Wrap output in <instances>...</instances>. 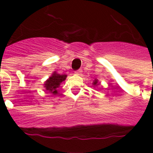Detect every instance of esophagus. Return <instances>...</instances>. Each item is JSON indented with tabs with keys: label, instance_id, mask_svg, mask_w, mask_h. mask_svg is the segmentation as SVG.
<instances>
[{
	"label": "esophagus",
	"instance_id": "1",
	"mask_svg": "<svg viewBox=\"0 0 153 153\" xmlns=\"http://www.w3.org/2000/svg\"><path fill=\"white\" fill-rule=\"evenodd\" d=\"M82 72H83V70H78L75 71V74H78V75H80V74H82Z\"/></svg>",
	"mask_w": 153,
	"mask_h": 153
}]
</instances>
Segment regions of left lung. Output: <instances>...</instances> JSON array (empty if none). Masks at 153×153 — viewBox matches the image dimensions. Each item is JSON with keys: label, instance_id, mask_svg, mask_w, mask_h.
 I'll use <instances>...</instances> for the list:
<instances>
[{"label": "left lung", "instance_id": "obj_1", "mask_svg": "<svg viewBox=\"0 0 153 153\" xmlns=\"http://www.w3.org/2000/svg\"><path fill=\"white\" fill-rule=\"evenodd\" d=\"M97 82H98V81H97V79H95V80H94V81H93V85H94V86H97V85L99 84V83H97Z\"/></svg>", "mask_w": 153, "mask_h": 153}]
</instances>
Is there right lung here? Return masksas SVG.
Masks as SVG:
<instances>
[{
    "label": "right lung",
    "instance_id": "add662e5",
    "mask_svg": "<svg viewBox=\"0 0 153 153\" xmlns=\"http://www.w3.org/2000/svg\"><path fill=\"white\" fill-rule=\"evenodd\" d=\"M67 75L66 74H60L56 72H54L52 75L44 83V87L46 88V90L56 95L58 93L57 88L60 87V84L63 81L65 80Z\"/></svg>",
    "mask_w": 153,
    "mask_h": 153
}]
</instances>
